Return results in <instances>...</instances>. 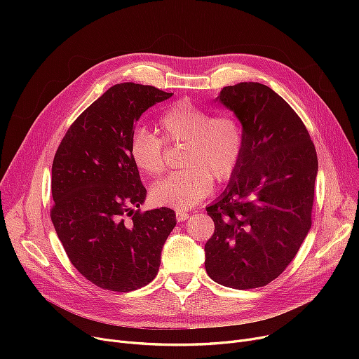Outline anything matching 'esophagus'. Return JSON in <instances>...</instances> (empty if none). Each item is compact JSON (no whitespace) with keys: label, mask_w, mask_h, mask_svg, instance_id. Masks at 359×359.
<instances>
[{"label":"esophagus","mask_w":359,"mask_h":359,"mask_svg":"<svg viewBox=\"0 0 359 359\" xmlns=\"http://www.w3.org/2000/svg\"><path fill=\"white\" fill-rule=\"evenodd\" d=\"M176 218L179 222H182V221H186L187 218H189V214L184 211H176Z\"/></svg>","instance_id":"esophagus-1"}]
</instances>
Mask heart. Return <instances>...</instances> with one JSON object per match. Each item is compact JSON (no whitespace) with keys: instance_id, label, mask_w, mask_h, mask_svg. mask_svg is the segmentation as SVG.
<instances>
[{"instance_id":"b5f03b06","label":"heart","mask_w":359,"mask_h":359,"mask_svg":"<svg viewBox=\"0 0 359 359\" xmlns=\"http://www.w3.org/2000/svg\"><path fill=\"white\" fill-rule=\"evenodd\" d=\"M160 137L148 129H137L129 141L134 165L147 176L164 170V144H186L180 172L172 173L151 187L157 205L184 211L196 206L219 183L233 177L241 160L244 137L238 121L222 113L215 115L189 100H180L158 118Z\"/></svg>"}]
</instances>
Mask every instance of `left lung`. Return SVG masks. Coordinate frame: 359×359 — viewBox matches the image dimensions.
I'll use <instances>...</instances> for the list:
<instances>
[{"instance_id": "1", "label": "left lung", "mask_w": 359, "mask_h": 359, "mask_svg": "<svg viewBox=\"0 0 359 359\" xmlns=\"http://www.w3.org/2000/svg\"><path fill=\"white\" fill-rule=\"evenodd\" d=\"M217 100L240 121L244 147L227 189L206 208L215 230L205 244V269L224 287H265L310 231L316 148L292 107L265 84L224 87Z\"/></svg>"}]
</instances>
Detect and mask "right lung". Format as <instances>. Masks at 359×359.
Listing matches in <instances>:
<instances>
[{"mask_svg": "<svg viewBox=\"0 0 359 359\" xmlns=\"http://www.w3.org/2000/svg\"><path fill=\"white\" fill-rule=\"evenodd\" d=\"M172 96L153 86H113L75 119L56 149L55 231L75 269L103 290L128 292L149 284L176 225L170 208L135 210L147 191L129 156L137 121Z\"/></svg>", "mask_w": 359, "mask_h": 359, "instance_id": "obj_1", "label": "right lung"}]
</instances>
